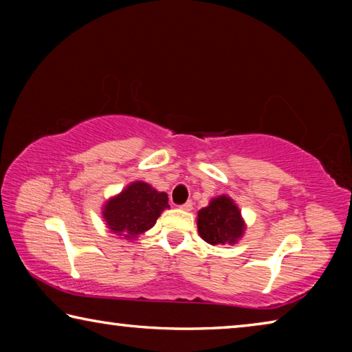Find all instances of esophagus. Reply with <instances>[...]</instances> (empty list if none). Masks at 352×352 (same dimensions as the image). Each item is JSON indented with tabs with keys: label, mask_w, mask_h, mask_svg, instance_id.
Masks as SVG:
<instances>
[{
	"label": "esophagus",
	"mask_w": 352,
	"mask_h": 352,
	"mask_svg": "<svg viewBox=\"0 0 352 352\" xmlns=\"http://www.w3.org/2000/svg\"><path fill=\"white\" fill-rule=\"evenodd\" d=\"M192 206H194V204H192V201H186V204H184V205H182V210H184V211H190V210H192Z\"/></svg>",
	"instance_id": "1"
}]
</instances>
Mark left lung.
<instances>
[{"instance_id": "obj_1", "label": "left lung", "mask_w": 352, "mask_h": 352, "mask_svg": "<svg viewBox=\"0 0 352 352\" xmlns=\"http://www.w3.org/2000/svg\"><path fill=\"white\" fill-rule=\"evenodd\" d=\"M199 234L211 245H234L243 236L245 222L241 210L228 195H219L197 214Z\"/></svg>"}]
</instances>
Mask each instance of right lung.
Returning <instances> with one entry per match:
<instances>
[{
    "label": "right lung",
    "mask_w": 352,
    "mask_h": 352,
    "mask_svg": "<svg viewBox=\"0 0 352 352\" xmlns=\"http://www.w3.org/2000/svg\"><path fill=\"white\" fill-rule=\"evenodd\" d=\"M166 208H169L168 194L144 182H133L105 201L102 216L113 233L133 241L157 223Z\"/></svg>",
    "instance_id": "obj_1"
}]
</instances>
